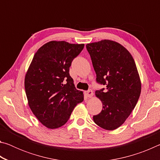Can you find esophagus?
I'll list each match as a JSON object with an SVG mask.
<instances>
[{
	"label": "esophagus",
	"mask_w": 160,
	"mask_h": 160,
	"mask_svg": "<svg viewBox=\"0 0 160 160\" xmlns=\"http://www.w3.org/2000/svg\"><path fill=\"white\" fill-rule=\"evenodd\" d=\"M85 93L88 97H92L93 96V91L92 90H88V91H86Z\"/></svg>",
	"instance_id": "1"
}]
</instances>
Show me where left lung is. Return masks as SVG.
<instances>
[{"instance_id":"left-lung-1","label":"left lung","mask_w":160,"mask_h":160,"mask_svg":"<svg viewBox=\"0 0 160 160\" xmlns=\"http://www.w3.org/2000/svg\"><path fill=\"white\" fill-rule=\"evenodd\" d=\"M86 48L97 82L106 86L95 92L103 108L93 120L101 128L112 131L122 125L138 101L141 83L136 65L129 51L116 42L104 39L88 44Z\"/></svg>"}]
</instances>
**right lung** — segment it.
<instances>
[{"label":"right lung","mask_w":160,"mask_h":160,"mask_svg":"<svg viewBox=\"0 0 160 160\" xmlns=\"http://www.w3.org/2000/svg\"><path fill=\"white\" fill-rule=\"evenodd\" d=\"M84 44L51 41L39 48L27 72L25 88L29 106L43 125L63 126L75 106L84 100L69 74L72 61Z\"/></svg>","instance_id":"add662e5"}]
</instances>
